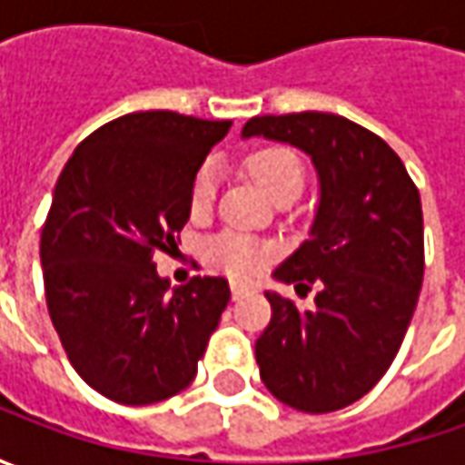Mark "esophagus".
Wrapping results in <instances>:
<instances>
[{"mask_svg":"<svg viewBox=\"0 0 465 465\" xmlns=\"http://www.w3.org/2000/svg\"><path fill=\"white\" fill-rule=\"evenodd\" d=\"M230 290H232V300H241V297L248 292V284H242V282H232V284H230Z\"/></svg>","mask_w":465,"mask_h":465,"instance_id":"esophagus-1","label":"esophagus"}]
</instances>
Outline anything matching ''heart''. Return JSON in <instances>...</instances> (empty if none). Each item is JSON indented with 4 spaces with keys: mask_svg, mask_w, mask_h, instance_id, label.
<instances>
[{
    "mask_svg": "<svg viewBox=\"0 0 465 465\" xmlns=\"http://www.w3.org/2000/svg\"><path fill=\"white\" fill-rule=\"evenodd\" d=\"M245 168L272 199H277L287 191L300 193L302 181H305L300 157L287 147H263L259 153H251L245 157ZM214 196H217V168L212 163H204L196 170L193 183H191V212L204 214L206 209L214 204ZM209 259L232 277H251L263 261V248H259L245 235L224 232L209 242Z\"/></svg>",
    "mask_w": 465,
    "mask_h": 465,
    "instance_id": "b5f03b06",
    "label": "heart"
}]
</instances>
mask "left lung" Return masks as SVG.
I'll return each mask as SVG.
<instances>
[{
	"instance_id": "1",
	"label": "left lung",
	"mask_w": 465,
	"mask_h": 465,
	"mask_svg": "<svg viewBox=\"0 0 465 465\" xmlns=\"http://www.w3.org/2000/svg\"><path fill=\"white\" fill-rule=\"evenodd\" d=\"M242 136L311 154L321 204L311 238L274 272L318 284L312 311L266 292L272 321L256 341L263 385L282 403L326 414L362 399L401 349L424 279L420 188L370 129L333 114L256 116Z\"/></svg>"
}]
</instances>
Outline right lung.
<instances>
[{"instance_id":"obj_1","label":"right lung","mask_w":465,"mask_h":465,"mask_svg":"<svg viewBox=\"0 0 465 465\" xmlns=\"http://www.w3.org/2000/svg\"><path fill=\"white\" fill-rule=\"evenodd\" d=\"M232 121L139 111L103 124L64 165L41 230L48 315L72 367L105 399L165 401L196 378L230 302L224 277L170 292L154 253L181 241L191 183Z\"/></svg>"}]
</instances>
